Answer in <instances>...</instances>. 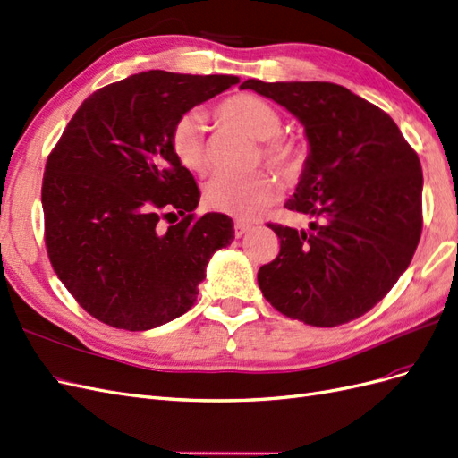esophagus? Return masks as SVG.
I'll return each mask as SVG.
<instances>
[{
	"label": "esophagus",
	"mask_w": 458,
	"mask_h": 458,
	"mask_svg": "<svg viewBox=\"0 0 458 458\" xmlns=\"http://www.w3.org/2000/svg\"><path fill=\"white\" fill-rule=\"evenodd\" d=\"M252 229V225L250 224H244V221H234V237H242L244 233H248Z\"/></svg>",
	"instance_id": "obj_1"
}]
</instances>
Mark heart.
I'll use <instances>...</instances> for the list:
<instances>
[{
	"label": "heart",
	"instance_id": "1",
	"mask_svg": "<svg viewBox=\"0 0 458 458\" xmlns=\"http://www.w3.org/2000/svg\"><path fill=\"white\" fill-rule=\"evenodd\" d=\"M217 114L221 120L261 141V157L271 168L293 174L301 165L303 150L294 140L281 135L283 118L271 103L248 93L233 95L217 106ZM204 135L206 114L202 110H189L172 130L170 143L174 155L189 172L204 174L208 170ZM276 195H279V185L266 172L252 175H217L208 183L204 202L214 212L252 219Z\"/></svg>",
	"mask_w": 458,
	"mask_h": 458
}]
</instances>
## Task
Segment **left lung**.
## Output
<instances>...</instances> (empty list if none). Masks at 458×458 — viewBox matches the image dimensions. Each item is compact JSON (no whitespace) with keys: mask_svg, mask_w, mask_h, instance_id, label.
Here are the masks:
<instances>
[{"mask_svg":"<svg viewBox=\"0 0 458 458\" xmlns=\"http://www.w3.org/2000/svg\"><path fill=\"white\" fill-rule=\"evenodd\" d=\"M293 113L310 155L286 208L310 231L267 224L281 250L258 271L271 306L311 327L365 315L390 293L422 233V168L382 108L330 81L246 80Z\"/></svg>","mask_w":458,"mask_h":458,"instance_id":"left-lung-1","label":"left lung"}]
</instances>
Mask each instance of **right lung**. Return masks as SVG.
Returning a JSON list of instances; mask_svg holds the SVG:
<instances>
[{
  "label": "right lung",
  "instance_id": "right-lung-1",
  "mask_svg": "<svg viewBox=\"0 0 458 458\" xmlns=\"http://www.w3.org/2000/svg\"><path fill=\"white\" fill-rule=\"evenodd\" d=\"M237 76L148 71L91 93L47 157L41 206L51 266L101 323L148 330L197 301L210 256L234 239L225 214L195 216L200 191L172 130ZM177 211L170 228L161 219Z\"/></svg>",
  "mask_w": 458,
  "mask_h": 458
}]
</instances>
